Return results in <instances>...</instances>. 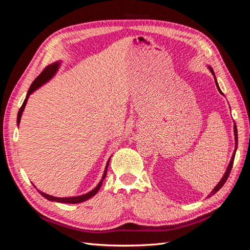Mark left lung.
I'll list each match as a JSON object with an SVG mask.
<instances>
[{
    "label": "left lung",
    "mask_w": 250,
    "mask_h": 250,
    "mask_svg": "<svg viewBox=\"0 0 250 250\" xmlns=\"http://www.w3.org/2000/svg\"><path fill=\"white\" fill-rule=\"evenodd\" d=\"M208 69H209L210 73L214 75V78H215V82H216V85H217L218 90H219V92H220V94H223V93L221 92L220 87H219V85H218V82H217V79H216V76H215V73H214L213 69H211L210 66H208ZM233 132H234L233 134H234V142H236V146H234V150H233V153H232V156H231V160H230V162H229V166H228V169H226L223 177L221 178L220 181H219L218 185L213 188V191H211V192L209 193V195L208 196V197H210L211 195L216 194L219 190H220V188L223 187V185L226 183V180H228V178H229V173H230V171H231L232 165H233V161H234V155H236V151H237V147H238V130H237V125H236V123L233 124Z\"/></svg>",
    "instance_id": "1"
}]
</instances>
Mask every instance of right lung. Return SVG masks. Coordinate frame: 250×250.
<instances>
[{
    "label": "right lung",
    "instance_id": "right-lung-1",
    "mask_svg": "<svg viewBox=\"0 0 250 250\" xmlns=\"http://www.w3.org/2000/svg\"><path fill=\"white\" fill-rule=\"evenodd\" d=\"M59 65H60V62H54V63L49 64V65L46 67V69H44V70L40 74V76H37L36 79L32 82V84H31V86H30V88H29V90H28V93H27L26 99L24 100V103H22L21 107L20 110H19L18 120H17L18 125H20L21 118V115H22V111H24V109H25V106H26V104H27L29 96L31 95L33 92H35V90H36L37 88H40L42 84H44V83H47L53 76H54V75H55L56 72H57V70H58ZM109 161H110V158H109L107 164H106V167H105V171H104V173H103V176H102V179L100 180V183L98 184V186L94 188V190H92V191L86 193V194H84V195L74 196V197L60 198V197H54V196L48 195V194L43 193V192H42V191H39V192H40V194L42 196V197H44V198L50 200V201L62 202V203H73V204H75V203H80V202L85 201V200L89 199L90 197H93V196L96 195V194L98 193V191H99V188H100L101 186H102V183H103L104 178L106 177V173H107V168H108V165H109Z\"/></svg>",
    "mask_w": 250,
    "mask_h": 250
}]
</instances>
